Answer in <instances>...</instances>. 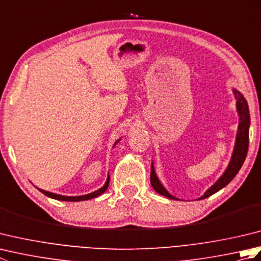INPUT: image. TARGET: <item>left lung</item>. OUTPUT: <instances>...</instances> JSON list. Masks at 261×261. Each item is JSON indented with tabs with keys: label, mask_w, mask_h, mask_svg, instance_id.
I'll return each mask as SVG.
<instances>
[{
	"label": "left lung",
	"mask_w": 261,
	"mask_h": 261,
	"mask_svg": "<svg viewBox=\"0 0 261 261\" xmlns=\"http://www.w3.org/2000/svg\"><path fill=\"white\" fill-rule=\"evenodd\" d=\"M232 92H233V95L236 97V101H237L236 108H237L238 115H239V124H238V131H237L233 151H232L231 159L229 162L228 167H226L224 170V173L219 177V179L216 180L212 186L207 188L206 192H205L198 199H204L211 195H213L214 193L219 192L220 190H222L223 187L228 185L229 182L234 178L236 175L239 173V170L242 167V165L245 163V159L247 157L248 146H249L250 114H249L248 103L246 101L245 96H243L239 91H237L236 88H232ZM150 182H151V186L153 187V190L158 194H160V195L166 196L170 199H178L177 197L171 195V194L166 190L165 186L162 184V181L159 180L158 176L156 174V170H154L153 163H151Z\"/></svg>",
	"instance_id": "left-lung-1"
}]
</instances>
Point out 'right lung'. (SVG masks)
<instances>
[{
    "mask_svg": "<svg viewBox=\"0 0 261 261\" xmlns=\"http://www.w3.org/2000/svg\"><path fill=\"white\" fill-rule=\"evenodd\" d=\"M120 140H121V138L114 142L113 147H115L116 143H118ZM109 184H110V176L108 175L107 181H105V184H104L101 188H98V190L95 191V192H92V193H90V194H85V195H80V196H65V195H59V194H56V193H51V192H48V191H43V190H40V188H38V190L40 191L42 194H45L46 196L50 197V198L58 199V201L80 202V201H87V199H92V198H95V197L99 196V195H101V194H103L105 191L108 190Z\"/></svg>",
    "mask_w": 261,
    "mask_h": 261,
    "instance_id": "right-lung-1",
    "label": "right lung"
}]
</instances>
